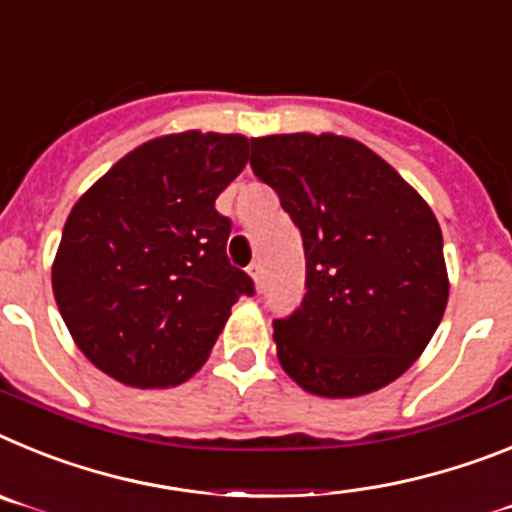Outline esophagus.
<instances>
[{
  "instance_id": "34e87169",
  "label": "esophagus",
  "mask_w": 512,
  "mask_h": 512,
  "mask_svg": "<svg viewBox=\"0 0 512 512\" xmlns=\"http://www.w3.org/2000/svg\"><path fill=\"white\" fill-rule=\"evenodd\" d=\"M250 278L255 281V286H260V281H262V265H260V262H252V265H250Z\"/></svg>"
}]
</instances>
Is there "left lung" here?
Masks as SVG:
<instances>
[{"mask_svg":"<svg viewBox=\"0 0 512 512\" xmlns=\"http://www.w3.org/2000/svg\"><path fill=\"white\" fill-rule=\"evenodd\" d=\"M250 144L252 172L304 239V301L273 322L283 371L330 399L391 384L428 348L448 304L435 213L348 136L275 133Z\"/></svg>","mask_w":512,"mask_h":512,"instance_id":"8db88e82","label":"left lung"}]
</instances>
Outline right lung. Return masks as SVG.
Wrapping results in <instances>:
<instances>
[{"instance_id":"obj_1","label":"right lung","mask_w":512,"mask_h":512,"mask_svg":"<svg viewBox=\"0 0 512 512\" xmlns=\"http://www.w3.org/2000/svg\"><path fill=\"white\" fill-rule=\"evenodd\" d=\"M250 159L242 133L182 131L128 151L74 203L51 283L90 363L139 389L177 386L206 363L247 273L226 257L216 198Z\"/></svg>"}]
</instances>
